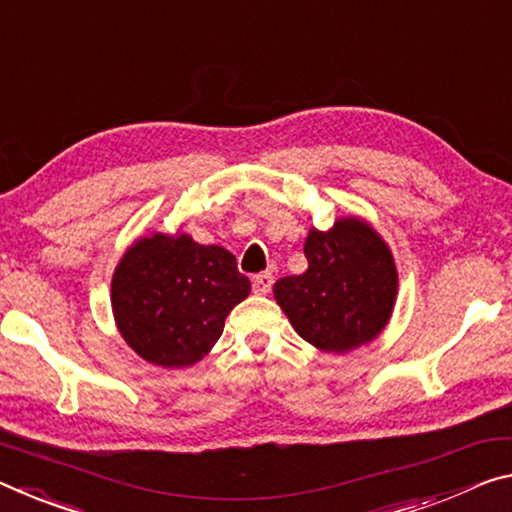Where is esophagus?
I'll use <instances>...</instances> for the list:
<instances>
[{"mask_svg": "<svg viewBox=\"0 0 512 512\" xmlns=\"http://www.w3.org/2000/svg\"><path fill=\"white\" fill-rule=\"evenodd\" d=\"M273 287V275L271 273H259L253 278V291L259 296H266Z\"/></svg>", "mask_w": 512, "mask_h": 512, "instance_id": "obj_1", "label": "esophagus"}]
</instances>
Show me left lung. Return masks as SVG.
<instances>
[{
  "label": "left lung",
  "mask_w": 512,
  "mask_h": 512,
  "mask_svg": "<svg viewBox=\"0 0 512 512\" xmlns=\"http://www.w3.org/2000/svg\"><path fill=\"white\" fill-rule=\"evenodd\" d=\"M307 271L280 278L273 296L305 342L348 353L376 339L394 312L399 273L392 250L371 223L337 218L305 239Z\"/></svg>",
  "instance_id": "8db88e82"
}]
</instances>
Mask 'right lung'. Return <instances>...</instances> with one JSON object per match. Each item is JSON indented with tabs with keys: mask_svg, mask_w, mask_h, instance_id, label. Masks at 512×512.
I'll return each mask as SVG.
<instances>
[{
	"mask_svg": "<svg viewBox=\"0 0 512 512\" xmlns=\"http://www.w3.org/2000/svg\"><path fill=\"white\" fill-rule=\"evenodd\" d=\"M250 294V280L221 246L191 234L152 232L125 250L111 278L120 337L145 362L182 369L212 351L227 314Z\"/></svg>",
	"mask_w": 512,
	"mask_h": 512,
	"instance_id": "right-lung-1",
	"label": "right lung"
}]
</instances>
